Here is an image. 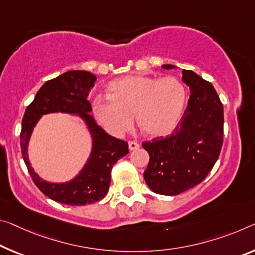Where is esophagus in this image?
<instances>
[{"mask_svg": "<svg viewBox=\"0 0 255 255\" xmlns=\"http://www.w3.org/2000/svg\"><path fill=\"white\" fill-rule=\"evenodd\" d=\"M128 146H129V149H130V151H135V149L139 148V144L135 142V140H130V142L128 143Z\"/></svg>", "mask_w": 255, "mask_h": 255, "instance_id": "esophagus-1", "label": "esophagus"}]
</instances>
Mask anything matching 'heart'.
Returning <instances> with one entry per match:
<instances>
[{
    "mask_svg": "<svg viewBox=\"0 0 255 255\" xmlns=\"http://www.w3.org/2000/svg\"><path fill=\"white\" fill-rule=\"evenodd\" d=\"M107 93L109 100L96 99L92 108L99 123L115 135L130 128L132 117L144 135H167L178 124L187 99L184 84L173 76H125L109 84Z\"/></svg>",
    "mask_w": 255,
    "mask_h": 255,
    "instance_id": "heart-1",
    "label": "heart"
}]
</instances>
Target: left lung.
Here are the masks:
<instances>
[{
  "label": "left lung",
  "mask_w": 255,
  "mask_h": 255,
  "mask_svg": "<svg viewBox=\"0 0 255 255\" xmlns=\"http://www.w3.org/2000/svg\"><path fill=\"white\" fill-rule=\"evenodd\" d=\"M181 74L191 90L184 116L170 135L142 143L149 155L144 179L161 195H178L199 185L216 164L224 142V107L215 87L192 70Z\"/></svg>",
  "instance_id": "left-lung-1"
}]
</instances>
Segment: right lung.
<instances>
[{
  "label": "right lung",
  "instance_id": "obj_1",
  "mask_svg": "<svg viewBox=\"0 0 255 255\" xmlns=\"http://www.w3.org/2000/svg\"><path fill=\"white\" fill-rule=\"evenodd\" d=\"M95 82L94 75L82 70L64 72L47 80L27 107L22 118L20 146L28 172L44 195L62 204L82 207L102 200L110 187L113 165L129 152L126 140L107 134L88 113L92 111L88 95ZM52 112L77 113L87 123L93 138V151L87 165L74 181L66 184L40 180L27 160V140L33 126L42 114Z\"/></svg>",
  "mask_w": 255,
  "mask_h": 255
}]
</instances>
